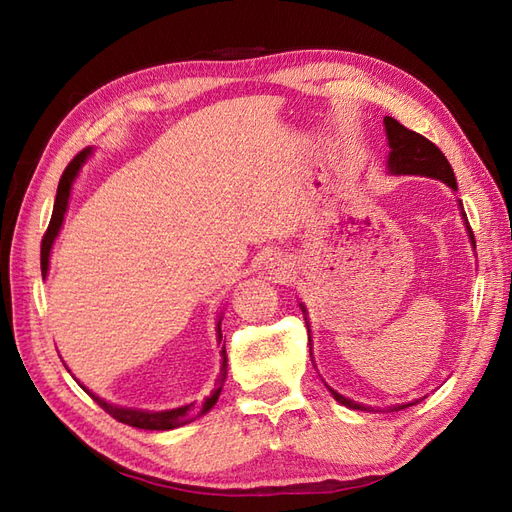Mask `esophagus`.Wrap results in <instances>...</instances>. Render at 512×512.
<instances>
[{
    "label": "esophagus",
    "instance_id": "34e87169",
    "mask_svg": "<svg viewBox=\"0 0 512 512\" xmlns=\"http://www.w3.org/2000/svg\"><path fill=\"white\" fill-rule=\"evenodd\" d=\"M284 269H286V267H284V265H280V262H271V271H273L277 277L286 273Z\"/></svg>",
    "mask_w": 512,
    "mask_h": 512
}]
</instances>
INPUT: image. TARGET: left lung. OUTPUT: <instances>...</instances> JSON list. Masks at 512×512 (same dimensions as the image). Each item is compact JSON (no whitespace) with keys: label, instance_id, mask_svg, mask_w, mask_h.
I'll list each match as a JSON object with an SVG mask.
<instances>
[{"label":"left lung","instance_id":"obj_1","mask_svg":"<svg viewBox=\"0 0 512 512\" xmlns=\"http://www.w3.org/2000/svg\"><path fill=\"white\" fill-rule=\"evenodd\" d=\"M384 128H386V138H389V145H391V153H389V170L393 175H425V177H433V179H440L444 181L448 188L457 190V181H455V173L451 164H448L444 153L433 145L429 138H425L423 134L412 132L406 126H401V123L393 117H384ZM466 215V213H463ZM466 220V218H463ZM466 228L470 232V239L472 245L476 247L474 241V232L466 220ZM303 314H305V307L301 305ZM307 320V318H305ZM309 333V327H307ZM333 393V397L339 401V404L352 408V410H365L371 412L369 406L363 404H354L352 399L339 395L337 391L329 389ZM401 408H408V406H397L393 410H401Z\"/></svg>","mask_w":512,"mask_h":512}]
</instances>
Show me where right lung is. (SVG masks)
<instances>
[{"label":"right lung","mask_w":512,"mask_h":512,"mask_svg":"<svg viewBox=\"0 0 512 512\" xmlns=\"http://www.w3.org/2000/svg\"><path fill=\"white\" fill-rule=\"evenodd\" d=\"M89 153H91L89 147L83 149L81 153H76L74 160L66 166L64 175H61V179H59V188H57V196H55V207H53V215H51V224H49V228H46L44 237H42V250H40V269H42V275H46V271H49L51 247H53V241H55L57 232L61 228V222H64V213L68 209V198H70V190H72V181H74L76 173H79L81 164L87 160ZM220 322H218V339H220V344H222V352H220L222 354V367H220L218 380H215V391L211 393V397H207L203 401V404H188V406H181V408H175V410L147 412V410H134V408L113 406V404H108V401L100 399L98 395L89 393L85 386H83V389L91 395V399H94L104 412L111 414L115 421L126 423L130 427L149 429V431H166V429H175V427H181V425H188V423L196 421V418L207 414L215 406V401H218V397L222 393V386H224V380H226V367L228 365H226V342H222Z\"/></svg>","instance_id":"obj_1"}]
</instances>
